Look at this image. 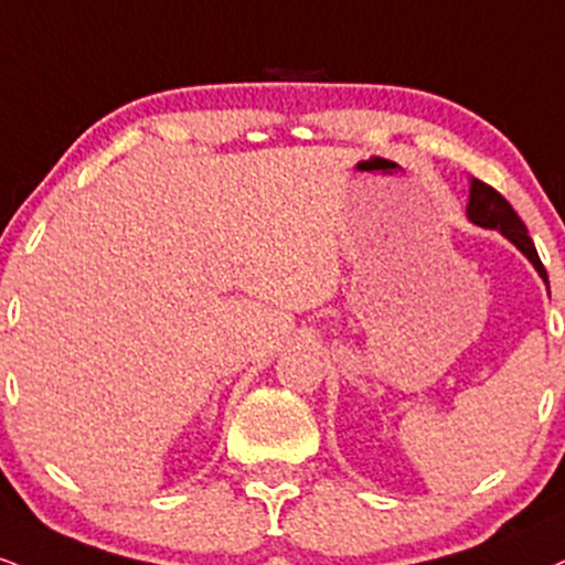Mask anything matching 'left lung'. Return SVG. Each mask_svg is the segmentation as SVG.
<instances>
[{
	"label": "left lung",
	"instance_id": "8db88e82",
	"mask_svg": "<svg viewBox=\"0 0 565 565\" xmlns=\"http://www.w3.org/2000/svg\"><path fill=\"white\" fill-rule=\"evenodd\" d=\"M468 217H471L477 226L502 231V234H505L508 239H511L515 247H519L521 253L534 263V268L540 270V276L545 278V284H547V270H545V265H542L540 255H536L532 236H529L526 226H523V221L513 210L511 202H508L505 196L498 192V189H492L484 181L473 179L471 181V200H468Z\"/></svg>",
	"mask_w": 565,
	"mask_h": 565
}]
</instances>
